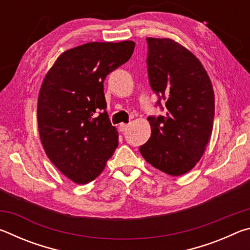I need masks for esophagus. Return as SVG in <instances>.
<instances>
[{
	"label": "esophagus",
	"mask_w": 250,
	"mask_h": 250,
	"mask_svg": "<svg viewBox=\"0 0 250 250\" xmlns=\"http://www.w3.org/2000/svg\"><path fill=\"white\" fill-rule=\"evenodd\" d=\"M128 126H129V125H125V124H121V125H119V130L121 131V132H124V131H125L126 129H128Z\"/></svg>",
	"instance_id": "1"
}]
</instances>
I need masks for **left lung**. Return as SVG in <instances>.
<instances>
[{"mask_svg":"<svg viewBox=\"0 0 250 250\" xmlns=\"http://www.w3.org/2000/svg\"><path fill=\"white\" fill-rule=\"evenodd\" d=\"M147 76L164 116H150L149 141L139 146L147 163L172 176L196 166L209 141L215 112L214 90L201 62L170 39L147 37Z\"/></svg>","mask_w":250,"mask_h":250,"instance_id":"left-lung-1","label":"left lung"}]
</instances>
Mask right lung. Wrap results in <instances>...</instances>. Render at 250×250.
Masks as SVG:
<instances>
[{
	"label": "right lung",
	"instance_id": "obj_1",
	"mask_svg": "<svg viewBox=\"0 0 250 250\" xmlns=\"http://www.w3.org/2000/svg\"><path fill=\"white\" fill-rule=\"evenodd\" d=\"M134 42H92L66 50L46 74L37 103L48 159L77 184L94 181L118 146L105 108L104 82L130 59Z\"/></svg>",
	"mask_w": 250,
	"mask_h": 250
}]
</instances>
